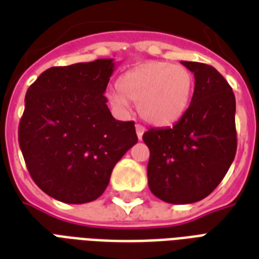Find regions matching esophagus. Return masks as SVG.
Here are the masks:
<instances>
[{"instance_id": "34e87169", "label": "esophagus", "mask_w": 259, "mask_h": 259, "mask_svg": "<svg viewBox=\"0 0 259 259\" xmlns=\"http://www.w3.org/2000/svg\"><path fill=\"white\" fill-rule=\"evenodd\" d=\"M144 132H146L144 126H141V124H136V133H137V137H139V140H141V139H143V135H144Z\"/></svg>"}]
</instances>
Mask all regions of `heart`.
<instances>
[{
    "label": "heart",
    "instance_id": "1",
    "mask_svg": "<svg viewBox=\"0 0 259 259\" xmlns=\"http://www.w3.org/2000/svg\"><path fill=\"white\" fill-rule=\"evenodd\" d=\"M118 90L107 98L119 112H127L129 101L137 102V111L146 122L169 126L178 122L190 105L194 77L187 68L165 61H148L119 76Z\"/></svg>",
    "mask_w": 259,
    "mask_h": 259
}]
</instances>
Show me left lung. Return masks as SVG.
Returning a JSON list of instances; mask_svg holds the SVG:
<instances>
[{
    "label": "left lung",
    "mask_w": 259,
    "mask_h": 259,
    "mask_svg": "<svg viewBox=\"0 0 259 259\" xmlns=\"http://www.w3.org/2000/svg\"><path fill=\"white\" fill-rule=\"evenodd\" d=\"M182 65L194 73L190 107L174 127L143 135L150 150V190L169 204H191L211 194L237 150L232 87L209 65L187 61Z\"/></svg>",
    "instance_id": "8db88e82"
}]
</instances>
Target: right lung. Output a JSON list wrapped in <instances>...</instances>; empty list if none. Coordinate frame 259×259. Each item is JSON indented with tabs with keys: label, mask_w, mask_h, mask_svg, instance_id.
Segmentation results:
<instances>
[{
	"label": "right lung",
	"mask_w": 259,
	"mask_h": 259,
	"mask_svg": "<svg viewBox=\"0 0 259 259\" xmlns=\"http://www.w3.org/2000/svg\"><path fill=\"white\" fill-rule=\"evenodd\" d=\"M113 69V59L54 66L26 93L20 150L31 179L55 200H97L113 166L137 143L135 122L116 120L107 105Z\"/></svg>",
	"instance_id": "1"
}]
</instances>
